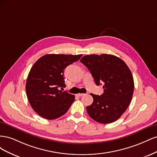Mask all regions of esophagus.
I'll return each mask as SVG.
<instances>
[{
    "mask_svg": "<svg viewBox=\"0 0 157 157\" xmlns=\"http://www.w3.org/2000/svg\"><path fill=\"white\" fill-rule=\"evenodd\" d=\"M84 94H80V93H79V94H77V96L78 97H82V96H84Z\"/></svg>",
    "mask_w": 157,
    "mask_h": 157,
    "instance_id": "34e87169",
    "label": "esophagus"
}]
</instances>
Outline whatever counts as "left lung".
Masks as SVG:
<instances>
[{
  "label": "left lung",
  "instance_id": "left-lung-1",
  "mask_svg": "<svg viewBox=\"0 0 157 157\" xmlns=\"http://www.w3.org/2000/svg\"><path fill=\"white\" fill-rule=\"evenodd\" d=\"M80 62L88 69L97 86L103 84L101 96L90 94L94 101L86 107L89 116L101 124L115 122L126 110L134 93L130 69L124 61L111 54L84 56Z\"/></svg>",
  "mask_w": 157,
  "mask_h": 157
}]
</instances>
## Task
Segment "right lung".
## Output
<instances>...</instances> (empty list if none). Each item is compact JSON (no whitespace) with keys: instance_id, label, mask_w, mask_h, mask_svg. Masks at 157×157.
I'll use <instances>...</instances> for the list:
<instances>
[{"instance_id":"add662e5","label":"right lung","mask_w":157,"mask_h":157,"mask_svg":"<svg viewBox=\"0 0 157 157\" xmlns=\"http://www.w3.org/2000/svg\"><path fill=\"white\" fill-rule=\"evenodd\" d=\"M81 56L82 54H47L33 65L27 79L26 94L33 110L40 116L53 120L68 111L75 97L59 89L66 86L64 69Z\"/></svg>"}]
</instances>
